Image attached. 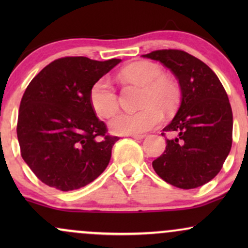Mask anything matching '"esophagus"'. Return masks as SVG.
<instances>
[{
  "instance_id": "esophagus-1",
  "label": "esophagus",
  "mask_w": 248,
  "mask_h": 248,
  "mask_svg": "<svg viewBox=\"0 0 248 248\" xmlns=\"http://www.w3.org/2000/svg\"><path fill=\"white\" fill-rule=\"evenodd\" d=\"M130 138L133 139H138V140H142V139L146 138V134H130Z\"/></svg>"
}]
</instances>
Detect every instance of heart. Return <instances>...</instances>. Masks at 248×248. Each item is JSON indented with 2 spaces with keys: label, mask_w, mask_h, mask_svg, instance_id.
I'll use <instances>...</instances> for the list:
<instances>
[{
  "label": "heart",
  "mask_w": 248,
  "mask_h": 248,
  "mask_svg": "<svg viewBox=\"0 0 248 248\" xmlns=\"http://www.w3.org/2000/svg\"><path fill=\"white\" fill-rule=\"evenodd\" d=\"M124 79L143 87L140 105L136 112L120 113L109 121V128L114 134L130 135L142 134L153 129L162 121V110L170 113L177 107L181 91L171 78L163 75L158 64L139 62L128 65L121 72ZM88 100L93 112L99 118H110L119 108L115 90L107 79L96 80L90 88Z\"/></svg>",
  "instance_id": "b5f03b06"
}]
</instances>
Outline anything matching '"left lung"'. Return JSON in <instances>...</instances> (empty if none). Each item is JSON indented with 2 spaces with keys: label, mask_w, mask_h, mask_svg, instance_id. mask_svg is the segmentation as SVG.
I'll list each match as a JSON object with an SVG mask.
<instances>
[{
  "label": "left lung",
  "mask_w": 248,
  "mask_h": 248,
  "mask_svg": "<svg viewBox=\"0 0 248 248\" xmlns=\"http://www.w3.org/2000/svg\"><path fill=\"white\" fill-rule=\"evenodd\" d=\"M160 62L177 78L181 105L163 132H172L153 168L167 183L195 189L220 171L232 146L231 105L216 73L181 50H157L142 56ZM164 135V133L162 134Z\"/></svg>",
  "instance_id": "8db88e82"
}]
</instances>
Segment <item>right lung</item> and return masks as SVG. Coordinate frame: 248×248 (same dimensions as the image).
<instances>
[{
  "instance_id": "obj_1",
  "label": "right lung",
  "mask_w": 248,
  "mask_h": 248,
  "mask_svg": "<svg viewBox=\"0 0 248 248\" xmlns=\"http://www.w3.org/2000/svg\"><path fill=\"white\" fill-rule=\"evenodd\" d=\"M121 59L65 57L31 80L19 105L17 138L32 172L51 187L80 189L104 172L119 140L106 135L88 100L90 88Z\"/></svg>"
}]
</instances>
